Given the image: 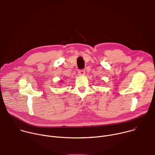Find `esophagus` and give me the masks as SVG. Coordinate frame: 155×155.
<instances>
[{"label": "esophagus", "mask_w": 155, "mask_h": 155, "mask_svg": "<svg viewBox=\"0 0 155 155\" xmlns=\"http://www.w3.org/2000/svg\"><path fill=\"white\" fill-rule=\"evenodd\" d=\"M78 74L80 76H83L85 74V71L84 70H80V71H78Z\"/></svg>", "instance_id": "obj_1"}]
</instances>
